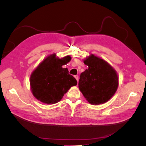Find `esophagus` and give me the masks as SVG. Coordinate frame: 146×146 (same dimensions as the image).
<instances>
[{"instance_id":"esophagus-1","label":"esophagus","mask_w":146,"mask_h":146,"mask_svg":"<svg viewBox=\"0 0 146 146\" xmlns=\"http://www.w3.org/2000/svg\"><path fill=\"white\" fill-rule=\"evenodd\" d=\"M74 77H75V78H76L77 81L78 82V76H75Z\"/></svg>"}]
</instances>
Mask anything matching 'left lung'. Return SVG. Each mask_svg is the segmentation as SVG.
<instances>
[{
  "instance_id": "obj_1",
  "label": "left lung",
  "mask_w": 146,
  "mask_h": 146,
  "mask_svg": "<svg viewBox=\"0 0 146 146\" xmlns=\"http://www.w3.org/2000/svg\"><path fill=\"white\" fill-rule=\"evenodd\" d=\"M84 63L88 66V69L80 74L79 90L91 104L107 102L117 90L116 72L105 60L92 54L84 60Z\"/></svg>"
}]
</instances>
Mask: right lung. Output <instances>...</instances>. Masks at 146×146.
Listing matches in <instances>:
<instances>
[{
	"mask_svg": "<svg viewBox=\"0 0 146 146\" xmlns=\"http://www.w3.org/2000/svg\"><path fill=\"white\" fill-rule=\"evenodd\" d=\"M69 56L59 59L52 54L42 61L30 76V86L33 96L41 102L56 104L63 98L77 82L62 66L69 63Z\"/></svg>",
	"mask_w": 146,
	"mask_h": 146,
	"instance_id": "right-lung-1",
	"label": "right lung"
}]
</instances>
